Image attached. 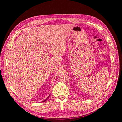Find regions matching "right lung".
<instances>
[{
    "label": "right lung",
    "instance_id": "obj_1",
    "mask_svg": "<svg viewBox=\"0 0 122 122\" xmlns=\"http://www.w3.org/2000/svg\"><path fill=\"white\" fill-rule=\"evenodd\" d=\"M48 97H47V98H48ZM47 98H46V100H44V101H42V102H45V101H46V99H47Z\"/></svg>",
    "mask_w": 122,
    "mask_h": 122
}]
</instances>
